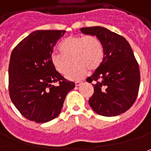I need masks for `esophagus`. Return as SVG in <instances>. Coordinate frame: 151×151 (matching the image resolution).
Instances as JSON below:
<instances>
[{
    "instance_id": "1",
    "label": "esophagus",
    "mask_w": 151,
    "mask_h": 151,
    "mask_svg": "<svg viewBox=\"0 0 151 151\" xmlns=\"http://www.w3.org/2000/svg\"><path fill=\"white\" fill-rule=\"evenodd\" d=\"M82 83H83L82 82H78H78H75V85L77 86V87H79V86H81Z\"/></svg>"
}]
</instances>
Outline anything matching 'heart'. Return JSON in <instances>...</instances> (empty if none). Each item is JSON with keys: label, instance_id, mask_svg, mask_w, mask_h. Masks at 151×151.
<instances>
[{"label": "heart", "instance_id": "b5f03b06", "mask_svg": "<svg viewBox=\"0 0 151 151\" xmlns=\"http://www.w3.org/2000/svg\"><path fill=\"white\" fill-rule=\"evenodd\" d=\"M60 54L50 55V63L60 74H66L71 66L74 68L68 73V79L77 81L83 78L90 71L100 67L104 58V48L101 40L93 35H73L64 39L59 46Z\"/></svg>", "mask_w": 151, "mask_h": 151}]
</instances>
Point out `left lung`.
<instances>
[{
  "label": "left lung",
  "mask_w": 151,
  "mask_h": 151,
  "mask_svg": "<svg viewBox=\"0 0 151 151\" xmlns=\"http://www.w3.org/2000/svg\"><path fill=\"white\" fill-rule=\"evenodd\" d=\"M80 31L98 38L104 48L100 67L87 78L88 83L96 82L89 105L104 116L124 113L135 102L140 87V70L132 47L124 37L104 27H85Z\"/></svg>",
  "instance_id": "1"
}]
</instances>
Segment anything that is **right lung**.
I'll return each instance as SVG.
<instances>
[{
  "instance_id": "1",
  "label": "right lung",
  "mask_w": 151,
  "mask_h": 151,
  "mask_svg": "<svg viewBox=\"0 0 151 151\" xmlns=\"http://www.w3.org/2000/svg\"><path fill=\"white\" fill-rule=\"evenodd\" d=\"M65 30H36L13 50L9 65V93L26 119L45 123L56 118L75 83L67 81L50 63L54 45ZM57 82L58 85H54Z\"/></svg>"
}]
</instances>
